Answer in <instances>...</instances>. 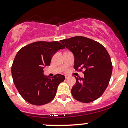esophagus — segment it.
I'll return each instance as SVG.
<instances>
[{
    "label": "esophagus",
    "mask_w": 128,
    "mask_h": 128,
    "mask_svg": "<svg viewBox=\"0 0 128 128\" xmlns=\"http://www.w3.org/2000/svg\"><path fill=\"white\" fill-rule=\"evenodd\" d=\"M65 77H66V79H68V77H68V76H66Z\"/></svg>",
    "instance_id": "1"
}]
</instances>
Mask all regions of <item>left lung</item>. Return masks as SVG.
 <instances>
[{"instance_id":"obj_1","label":"left lung","mask_w":128,"mask_h":128,"mask_svg":"<svg viewBox=\"0 0 128 128\" xmlns=\"http://www.w3.org/2000/svg\"><path fill=\"white\" fill-rule=\"evenodd\" d=\"M74 55V68L84 74L83 78L76 77L72 95L82 103L95 101L103 95L109 84L112 66L110 56L100 42L81 36L60 40Z\"/></svg>"}]
</instances>
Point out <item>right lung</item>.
Instances as JSON below:
<instances>
[{
	"mask_svg": "<svg viewBox=\"0 0 128 128\" xmlns=\"http://www.w3.org/2000/svg\"><path fill=\"white\" fill-rule=\"evenodd\" d=\"M64 48L58 41H36L18 51L12 66V76L25 101L34 105H43L53 100L58 86L65 77L56 74L48 78L43 75L42 69L50 65L55 52Z\"/></svg>",
	"mask_w": 128,
	"mask_h": 128,
	"instance_id": "right-lung-1",
	"label": "right lung"
}]
</instances>
